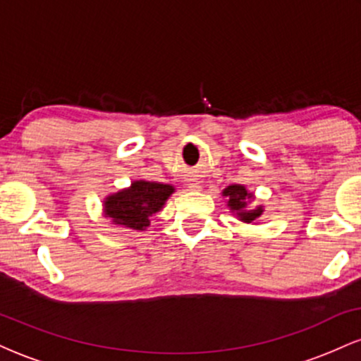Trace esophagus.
<instances>
[{
    "label": "esophagus",
    "mask_w": 361,
    "mask_h": 361,
    "mask_svg": "<svg viewBox=\"0 0 361 361\" xmlns=\"http://www.w3.org/2000/svg\"><path fill=\"white\" fill-rule=\"evenodd\" d=\"M188 188L190 190H200L202 185L198 183V181H193V183H188Z\"/></svg>",
    "instance_id": "1"
}]
</instances>
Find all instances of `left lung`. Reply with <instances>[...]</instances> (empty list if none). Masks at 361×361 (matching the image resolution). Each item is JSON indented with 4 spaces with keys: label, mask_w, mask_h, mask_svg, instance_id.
Masks as SVG:
<instances>
[{
    "label": "left lung",
    "mask_w": 361,
    "mask_h": 361,
    "mask_svg": "<svg viewBox=\"0 0 361 361\" xmlns=\"http://www.w3.org/2000/svg\"><path fill=\"white\" fill-rule=\"evenodd\" d=\"M222 197L226 198L227 209L241 222L256 224L264 212L263 205L250 207L251 202L255 200V193L250 192L244 185H229L222 190Z\"/></svg>",
    "instance_id": "obj_1"
}]
</instances>
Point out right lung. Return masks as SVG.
Returning <instances> with one entry per match:
<instances>
[{"instance_id": "right-lung-1", "label": "right lung", "mask_w": 361, "mask_h": 361, "mask_svg": "<svg viewBox=\"0 0 361 361\" xmlns=\"http://www.w3.org/2000/svg\"><path fill=\"white\" fill-rule=\"evenodd\" d=\"M175 186L159 181L134 180L130 186L103 198V217L114 226L130 231H146L151 217L163 210Z\"/></svg>"}]
</instances>
